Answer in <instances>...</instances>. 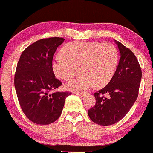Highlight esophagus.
Instances as JSON below:
<instances>
[{"label":"esophagus","instance_id":"obj_1","mask_svg":"<svg viewBox=\"0 0 153 153\" xmlns=\"http://www.w3.org/2000/svg\"><path fill=\"white\" fill-rule=\"evenodd\" d=\"M74 94H76V95H77V96H81V97H84L85 96V93H78V92H74Z\"/></svg>","mask_w":153,"mask_h":153}]
</instances>
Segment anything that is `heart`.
I'll list each match as a JSON object with an SVG mask.
<instances>
[{
  "mask_svg": "<svg viewBox=\"0 0 153 153\" xmlns=\"http://www.w3.org/2000/svg\"><path fill=\"white\" fill-rule=\"evenodd\" d=\"M63 55L54 59L52 70L58 78L68 81L79 68L81 75L65 85L74 91H87L95 84L97 87L106 85L114 76L119 61L117 50L109 43L73 42L64 47Z\"/></svg>",
  "mask_w": 153,
  "mask_h": 153,
  "instance_id": "obj_1",
  "label": "heart"
}]
</instances>
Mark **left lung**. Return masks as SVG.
<instances>
[{
  "mask_svg": "<svg viewBox=\"0 0 153 153\" xmlns=\"http://www.w3.org/2000/svg\"><path fill=\"white\" fill-rule=\"evenodd\" d=\"M120 53L114 76L106 87L94 93L96 105L88 111L90 120L100 126H111L126 115L139 95L142 70L131 50L115 40Z\"/></svg>",
  "mask_w": 153,
  "mask_h": 153,
  "instance_id": "8db88e82",
  "label": "left lung"
}]
</instances>
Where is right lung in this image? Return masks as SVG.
Segmentation results:
<instances>
[{
  "instance_id": "right-lung-1",
  "label": "right lung",
  "mask_w": 153,
  "mask_h": 153,
  "mask_svg": "<svg viewBox=\"0 0 153 153\" xmlns=\"http://www.w3.org/2000/svg\"><path fill=\"white\" fill-rule=\"evenodd\" d=\"M65 39L52 37L34 42L22 52L14 75V87L21 109L39 125L54 123L61 114L70 92H55L62 82L52 70V59Z\"/></svg>"
}]
</instances>
